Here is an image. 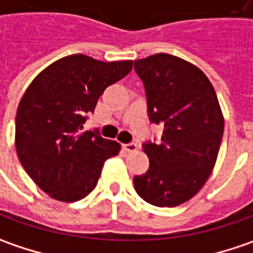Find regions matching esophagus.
<instances>
[{
    "label": "esophagus",
    "mask_w": 253,
    "mask_h": 253,
    "mask_svg": "<svg viewBox=\"0 0 253 253\" xmlns=\"http://www.w3.org/2000/svg\"><path fill=\"white\" fill-rule=\"evenodd\" d=\"M123 148L126 150L127 153H136V151L138 150V146L136 144V143H128V144H125Z\"/></svg>",
    "instance_id": "34e87169"
}]
</instances>
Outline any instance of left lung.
Segmentation results:
<instances>
[{
	"instance_id": "left-lung-1",
	"label": "left lung",
	"mask_w": 253,
	"mask_h": 253,
	"mask_svg": "<svg viewBox=\"0 0 253 253\" xmlns=\"http://www.w3.org/2000/svg\"><path fill=\"white\" fill-rule=\"evenodd\" d=\"M144 83L148 116L164 126L161 143H146V174L134 188L146 203L177 207L191 200L214 170L224 115L214 86L200 68L170 53L134 61Z\"/></svg>"
}]
</instances>
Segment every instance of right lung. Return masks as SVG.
Returning a JSON list of instances; mask_svg holds the SVG:
<instances>
[{
    "instance_id": "right-lung-1",
    "label": "right lung",
    "mask_w": 253,
    "mask_h": 253,
    "mask_svg": "<svg viewBox=\"0 0 253 253\" xmlns=\"http://www.w3.org/2000/svg\"><path fill=\"white\" fill-rule=\"evenodd\" d=\"M133 61L102 62L75 53L50 63L31 82L15 119L24 170L50 198L75 203L92 192L105 161L122 146L83 128L100 94L123 79Z\"/></svg>"
}]
</instances>
